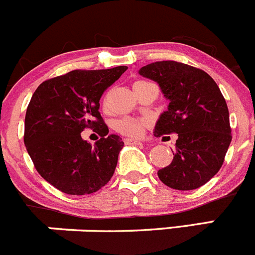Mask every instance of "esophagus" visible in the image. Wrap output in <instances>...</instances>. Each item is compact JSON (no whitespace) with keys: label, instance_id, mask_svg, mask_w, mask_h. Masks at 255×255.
<instances>
[{"label":"esophagus","instance_id":"obj_1","mask_svg":"<svg viewBox=\"0 0 255 255\" xmlns=\"http://www.w3.org/2000/svg\"><path fill=\"white\" fill-rule=\"evenodd\" d=\"M125 143L127 145H140L141 141L140 140H136V138H125Z\"/></svg>","mask_w":255,"mask_h":255}]
</instances>
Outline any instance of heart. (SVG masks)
I'll return each instance as SVG.
<instances>
[{
  "label": "heart",
  "mask_w": 255,
  "mask_h": 255,
  "mask_svg": "<svg viewBox=\"0 0 255 255\" xmlns=\"http://www.w3.org/2000/svg\"><path fill=\"white\" fill-rule=\"evenodd\" d=\"M140 83V82H137ZM145 119H137V118H122L117 120L114 124V128L118 132L128 136H140L142 132V128L145 127Z\"/></svg>",
  "instance_id": "b5f03b06"
}]
</instances>
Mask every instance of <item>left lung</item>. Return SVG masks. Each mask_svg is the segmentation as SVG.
Masks as SVG:
<instances>
[{"label":"left lung","mask_w":255,"mask_h":255,"mask_svg":"<svg viewBox=\"0 0 255 255\" xmlns=\"http://www.w3.org/2000/svg\"><path fill=\"white\" fill-rule=\"evenodd\" d=\"M138 74L158 84L168 100L155 125V136L178 133L173 160L157 171L175 190L190 191L207 183L222 167L232 141L227 103L216 82L202 69L162 60Z\"/></svg>","instance_id":"8db88e82"}]
</instances>
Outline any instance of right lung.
<instances>
[{
  "label": "right lung",
  "instance_id": "obj_1",
  "mask_svg": "<svg viewBox=\"0 0 255 255\" xmlns=\"http://www.w3.org/2000/svg\"><path fill=\"white\" fill-rule=\"evenodd\" d=\"M128 69L72 70L36 89L24 119V145L34 167L47 182L68 195L97 192L114 175L122 137L109 135L99 100ZM95 129L102 138L90 145L80 133Z\"/></svg>",
  "mask_w": 255,
  "mask_h": 255
}]
</instances>
